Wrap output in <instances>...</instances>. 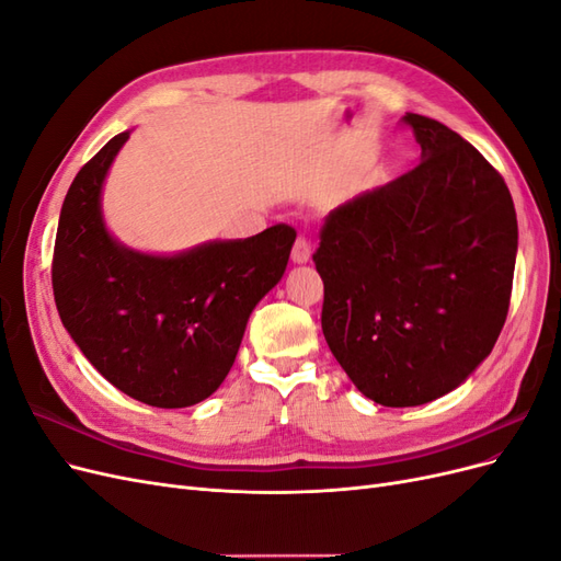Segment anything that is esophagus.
<instances>
[{
	"mask_svg": "<svg viewBox=\"0 0 561 561\" xmlns=\"http://www.w3.org/2000/svg\"><path fill=\"white\" fill-rule=\"evenodd\" d=\"M311 260V243L307 236H297V241L293 245V262L295 264H307Z\"/></svg>",
	"mask_w": 561,
	"mask_h": 561,
	"instance_id": "esophagus-1",
	"label": "esophagus"
}]
</instances>
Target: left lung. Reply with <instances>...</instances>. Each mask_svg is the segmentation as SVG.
<instances>
[{
	"label": "left lung",
	"mask_w": 561,
	"mask_h": 561,
	"mask_svg": "<svg viewBox=\"0 0 561 561\" xmlns=\"http://www.w3.org/2000/svg\"><path fill=\"white\" fill-rule=\"evenodd\" d=\"M402 124L419 165L334 208L313 254L325 342L383 407L426 404L472 375L503 330L517 257L515 203L496 168L435 118Z\"/></svg>",
	"instance_id": "obj_1"
}]
</instances>
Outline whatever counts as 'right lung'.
Instances as JSON below:
<instances>
[{
  "label": "right lung",
  "instance_id": "right-lung-1",
  "mask_svg": "<svg viewBox=\"0 0 561 561\" xmlns=\"http://www.w3.org/2000/svg\"><path fill=\"white\" fill-rule=\"evenodd\" d=\"M128 135H114L77 173L50 280L65 330L100 375L135 400L178 410L225 381L252 309L285 274L297 231L276 225L168 257L122 245L100 196Z\"/></svg>",
  "mask_w": 561,
  "mask_h": 561
}]
</instances>
